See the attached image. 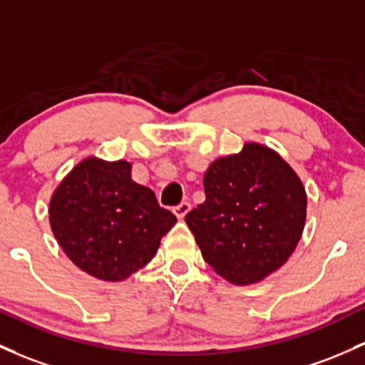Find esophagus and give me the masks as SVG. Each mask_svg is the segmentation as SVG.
<instances>
[{
	"instance_id": "1",
	"label": "esophagus",
	"mask_w": 365,
	"mask_h": 365,
	"mask_svg": "<svg viewBox=\"0 0 365 365\" xmlns=\"http://www.w3.org/2000/svg\"><path fill=\"white\" fill-rule=\"evenodd\" d=\"M189 211H190V202H187V201L180 202L178 206H175V207H173V213H175L176 216H178L180 220H182L183 216H185L187 213H189Z\"/></svg>"
}]
</instances>
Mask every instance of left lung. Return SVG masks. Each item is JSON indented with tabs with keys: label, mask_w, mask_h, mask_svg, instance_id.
<instances>
[{
	"label": "left lung",
	"mask_w": 365,
	"mask_h": 365,
	"mask_svg": "<svg viewBox=\"0 0 365 365\" xmlns=\"http://www.w3.org/2000/svg\"><path fill=\"white\" fill-rule=\"evenodd\" d=\"M206 201L185 222L216 274L237 286L282 267L302 237L307 194L291 166L258 143L216 159L204 175Z\"/></svg>",
	"instance_id": "obj_1"
}]
</instances>
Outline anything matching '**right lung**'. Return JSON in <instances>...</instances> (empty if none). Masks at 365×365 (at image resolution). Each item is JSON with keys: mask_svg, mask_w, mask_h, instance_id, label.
<instances>
[{"mask_svg": "<svg viewBox=\"0 0 365 365\" xmlns=\"http://www.w3.org/2000/svg\"><path fill=\"white\" fill-rule=\"evenodd\" d=\"M50 225L63 253L86 274L123 280L150 262L176 223L149 187L131 180V164L88 158L50 201Z\"/></svg>", "mask_w": 365, "mask_h": 365, "instance_id": "1", "label": "right lung"}]
</instances>
